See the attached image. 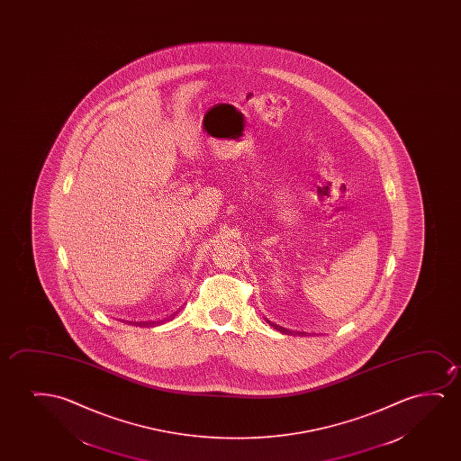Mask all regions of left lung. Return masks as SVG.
<instances>
[{
  "label": "left lung",
  "instance_id": "left-lung-1",
  "mask_svg": "<svg viewBox=\"0 0 461 461\" xmlns=\"http://www.w3.org/2000/svg\"><path fill=\"white\" fill-rule=\"evenodd\" d=\"M267 321V324L269 326H272L274 329H277V330H280V332H284V334H293L291 330H288V329L280 328V326H277V324H274V322L269 321V320H266ZM294 334L303 335V332H294Z\"/></svg>",
  "mask_w": 461,
  "mask_h": 461
}]
</instances>
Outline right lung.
<instances>
[{"instance_id":"add662e5","label":"right lung","mask_w":461,"mask_h":461,"mask_svg":"<svg viewBox=\"0 0 461 461\" xmlns=\"http://www.w3.org/2000/svg\"><path fill=\"white\" fill-rule=\"evenodd\" d=\"M140 326H149V324H154V322H139Z\"/></svg>"}]
</instances>
